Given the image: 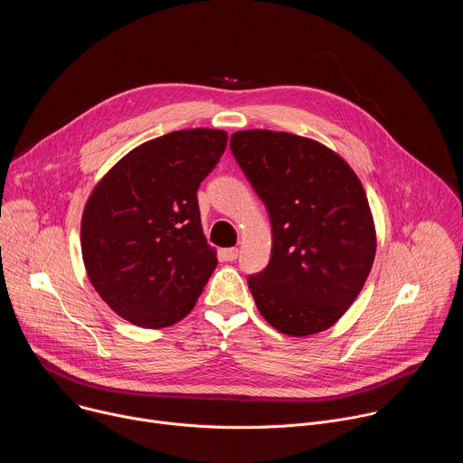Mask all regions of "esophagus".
<instances>
[{"label": "esophagus", "instance_id": "1", "mask_svg": "<svg viewBox=\"0 0 463 463\" xmlns=\"http://www.w3.org/2000/svg\"><path fill=\"white\" fill-rule=\"evenodd\" d=\"M222 258L225 261H234L238 258V249L236 247H229V249H222Z\"/></svg>", "mask_w": 463, "mask_h": 463}]
</instances>
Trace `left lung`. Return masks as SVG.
Returning a JSON list of instances; mask_svg holds the SVG:
<instances>
[{
	"mask_svg": "<svg viewBox=\"0 0 463 463\" xmlns=\"http://www.w3.org/2000/svg\"><path fill=\"white\" fill-rule=\"evenodd\" d=\"M231 152L271 220V260L247 277L258 311L293 337L334 326L375 256L361 181L324 145L286 131H236Z\"/></svg>",
	"mask_w": 463,
	"mask_h": 463,
	"instance_id": "1",
	"label": "left lung"
}]
</instances>
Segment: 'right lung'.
I'll return each instance as SVG.
<instances>
[{
    "label": "right lung",
    "instance_id": "1",
    "mask_svg": "<svg viewBox=\"0 0 463 463\" xmlns=\"http://www.w3.org/2000/svg\"><path fill=\"white\" fill-rule=\"evenodd\" d=\"M227 146L222 129H181L124 156L95 186L80 243L102 300L141 327L190 313L216 268L197 188Z\"/></svg>",
    "mask_w": 463,
    "mask_h": 463
}]
</instances>
